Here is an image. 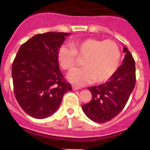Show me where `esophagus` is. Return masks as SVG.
Segmentation results:
<instances>
[{"instance_id":"obj_1","label":"esophagus","mask_w":150,"mask_h":150,"mask_svg":"<svg viewBox=\"0 0 150 150\" xmlns=\"http://www.w3.org/2000/svg\"><path fill=\"white\" fill-rule=\"evenodd\" d=\"M72 89H73V90H79V89H80V87H78V86H75V85H73V86H72Z\"/></svg>"}]
</instances>
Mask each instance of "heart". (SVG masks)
<instances>
[{
	"mask_svg": "<svg viewBox=\"0 0 150 150\" xmlns=\"http://www.w3.org/2000/svg\"><path fill=\"white\" fill-rule=\"evenodd\" d=\"M78 57L84 58V67L73 70L68 75L69 81L84 85L94 80H108L118 69L121 53L118 45L111 40L87 38L62 45L57 53L60 65L64 70L71 71L78 63Z\"/></svg>",
	"mask_w": 150,
	"mask_h": 150,
	"instance_id": "1",
	"label": "heart"
}]
</instances>
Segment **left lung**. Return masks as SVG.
<instances>
[{"label":"left lung","mask_w":150,"mask_h":150,"mask_svg":"<svg viewBox=\"0 0 150 150\" xmlns=\"http://www.w3.org/2000/svg\"><path fill=\"white\" fill-rule=\"evenodd\" d=\"M125 54L122 64L105 83L88 87L92 99L82 105L83 112L93 122L103 123L118 115L124 108L136 83L135 63L130 52Z\"/></svg>","instance_id":"1"}]
</instances>
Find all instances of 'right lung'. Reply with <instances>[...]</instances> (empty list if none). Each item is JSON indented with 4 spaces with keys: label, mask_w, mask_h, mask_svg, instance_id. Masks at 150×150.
<instances>
[{
    "label": "right lung",
    "mask_w": 150,
    "mask_h": 150,
    "mask_svg": "<svg viewBox=\"0 0 150 150\" xmlns=\"http://www.w3.org/2000/svg\"><path fill=\"white\" fill-rule=\"evenodd\" d=\"M69 33L33 36L20 46L12 66L13 90L21 108L36 119L53 114L72 90L59 67L57 53Z\"/></svg>",
    "instance_id": "right-lung-1"
}]
</instances>
